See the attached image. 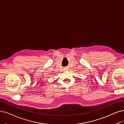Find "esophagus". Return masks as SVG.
Wrapping results in <instances>:
<instances>
[{"label": "esophagus", "mask_w": 124, "mask_h": 124, "mask_svg": "<svg viewBox=\"0 0 124 124\" xmlns=\"http://www.w3.org/2000/svg\"><path fill=\"white\" fill-rule=\"evenodd\" d=\"M67 68H64V69H65V70H67Z\"/></svg>", "instance_id": "34e87169"}]
</instances>
